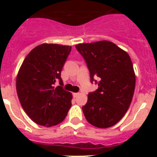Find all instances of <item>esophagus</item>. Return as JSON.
Here are the masks:
<instances>
[{
	"instance_id": "esophagus-1",
	"label": "esophagus",
	"mask_w": 157,
	"mask_h": 157,
	"mask_svg": "<svg viewBox=\"0 0 157 157\" xmlns=\"http://www.w3.org/2000/svg\"><path fill=\"white\" fill-rule=\"evenodd\" d=\"M78 94H79L78 93H73V97H74V98H76Z\"/></svg>"
}]
</instances>
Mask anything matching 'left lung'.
<instances>
[{
    "label": "left lung",
    "instance_id": "8db88e82",
    "mask_svg": "<svg viewBox=\"0 0 157 157\" xmlns=\"http://www.w3.org/2000/svg\"><path fill=\"white\" fill-rule=\"evenodd\" d=\"M75 48L86 63L91 82L98 84V90L88 94L84 116L94 127H112L125 115L134 95L136 78L130 56L109 41L78 44Z\"/></svg>",
    "mask_w": 157,
    "mask_h": 157
}]
</instances>
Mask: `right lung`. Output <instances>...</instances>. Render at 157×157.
Instances as JSON below:
<instances>
[{
  "label": "right lung",
  "instance_id": "right-lung-1",
  "mask_svg": "<svg viewBox=\"0 0 157 157\" xmlns=\"http://www.w3.org/2000/svg\"><path fill=\"white\" fill-rule=\"evenodd\" d=\"M71 46L41 44L23 60L16 78L20 104L34 123L52 127L61 123L71 106L72 95L64 90L61 71ZM59 81L60 86L55 83Z\"/></svg>",
  "mask_w": 157,
  "mask_h": 157
}]
</instances>
